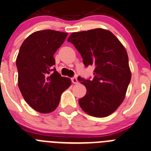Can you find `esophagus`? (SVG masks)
<instances>
[{
    "instance_id": "34e87169",
    "label": "esophagus",
    "mask_w": 151,
    "mask_h": 151,
    "mask_svg": "<svg viewBox=\"0 0 151 151\" xmlns=\"http://www.w3.org/2000/svg\"><path fill=\"white\" fill-rule=\"evenodd\" d=\"M71 81L73 84H78V80H77L76 78H75V77L71 78Z\"/></svg>"
}]
</instances>
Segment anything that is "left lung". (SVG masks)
I'll list each match as a JSON object with an SVG mask.
<instances>
[{
    "label": "left lung",
    "instance_id": "left-lung-1",
    "mask_svg": "<svg viewBox=\"0 0 151 151\" xmlns=\"http://www.w3.org/2000/svg\"><path fill=\"white\" fill-rule=\"evenodd\" d=\"M67 41L81 54L85 67H95L93 80L78 78L87 89L78 100L80 107L92 116H109L122 103L131 79L125 48L111 32L103 29L73 32Z\"/></svg>",
    "mask_w": 151,
    "mask_h": 151
}]
</instances>
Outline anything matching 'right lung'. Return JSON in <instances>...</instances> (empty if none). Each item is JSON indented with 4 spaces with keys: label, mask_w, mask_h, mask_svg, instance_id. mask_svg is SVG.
<instances>
[{
    "label": "right lung",
    "mask_w": 151,
    "mask_h": 151,
    "mask_svg": "<svg viewBox=\"0 0 151 151\" xmlns=\"http://www.w3.org/2000/svg\"><path fill=\"white\" fill-rule=\"evenodd\" d=\"M67 32L45 29L27 37L20 47L16 59L18 87L24 100L41 113L53 111L61 95L71 84L55 68V52L62 45Z\"/></svg>",
    "instance_id": "right-lung-1"
}]
</instances>
